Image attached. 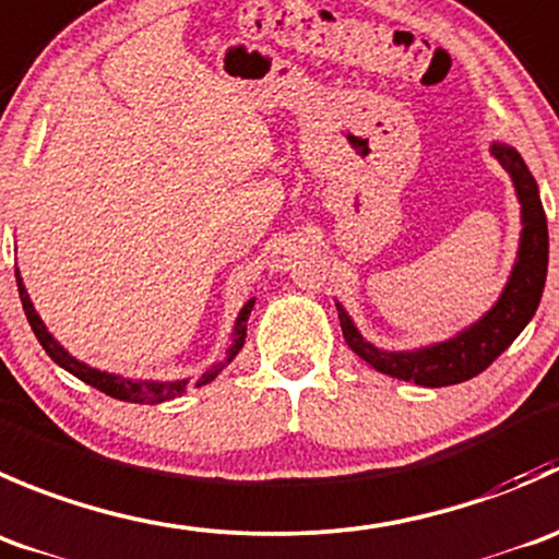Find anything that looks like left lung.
I'll return each instance as SVG.
<instances>
[{"label": "left lung", "instance_id": "8db88e82", "mask_svg": "<svg viewBox=\"0 0 559 559\" xmlns=\"http://www.w3.org/2000/svg\"><path fill=\"white\" fill-rule=\"evenodd\" d=\"M489 152L491 157L500 159V165L511 176L516 201L522 206L519 212L522 214V234H519L516 261H513L506 287L475 323L465 325L443 342L413 347V350H385V347L372 345L353 323L347 309L336 301L342 336L350 350L389 378L424 385V389H440V385H454L475 378L522 334L524 325L533 320L535 309H538L546 285V266H549V230H546L538 185L516 148L495 141Z\"/></svg>", "mask_w": 559, "mask_h": 559}]
</instances>
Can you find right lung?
I'll return each mask as SVG.
<instances>
[{
	"label": "right lung",
	"instance_id": "1",
	"mask_svg": "<svg viewBox=\"0 0 559 559\" xmlns=\"http://www.w3.org/2000/svg\"><path fill=\"white\" fill-rule=\"evenodd\" d=\"M15 282H19V296H21V304H24L26 320H29L32 331H35V336H37V342L43 345V350H46L48 356L59 364V367L68 369L70 374H75L79 380L90 383L92 389L103 391V394L114 396V400L135 402V405H159V402H170V400H176V396L187 394V389H198V385L212 383V380L217 378V374L223 372L230 361H234L236 353L245 347L247 318H250L252 307H255V298H250V301L241 307L239 318H236V323H234V331H230V347L225 350V358H219V361H214L212 367H206V372L203 374H192V378H179V380H132V378H124V374L94 369L86 361H79V358H75L70 350H64V347L57 342V336L46 329V323H43L40 314H37L35 304H32L29 293H26L24 277H21L19 269H15Z\"/></svg>",
	"mask_w": 559,
	"mask_h": 559
}]
</instances>
